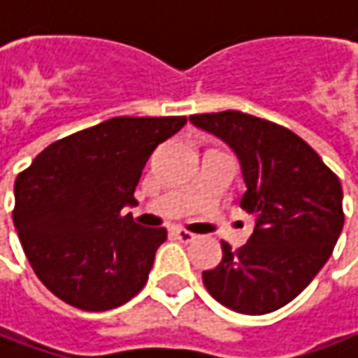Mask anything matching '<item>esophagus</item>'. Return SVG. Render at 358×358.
Instances as JSON below:
<instances>
[{"label":"esophagus","instance_id":"1","mask_svg":"<svg viewBox=\"0 0 358 358\" xmlns=\"http://www.w3.org/2000/svg\"><path fill=\"white\" fill-rule=\"evenodd\" d=\"M171 235L175 237V239L181 241V243H191V241H195V237H197V235H193L191 231H187V229H181V227H173Z\"/></svg>","mask_w":358,"mask_h":358}]
</instances>
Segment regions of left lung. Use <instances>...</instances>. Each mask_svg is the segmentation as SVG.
<instances>
[{"label": "left lung", "mask_w": 358, "mask_h": 358, "mask_svg": "<svg viewBox=\"0 0 358 358\" xmlns=\"http://www.w3.org/2000/svg\"><path fill=\"white\" fill-rule=\"evenodd\" d=\"M191 123L237 153L247 191L241 207L255 217L253 235L203 271L215 301L243 315L291 303L323 268L343 231V187L317 151L291 129L241 111L191 115Z\"/></svg>", "instance_id": "obj_1"}]
</instances>
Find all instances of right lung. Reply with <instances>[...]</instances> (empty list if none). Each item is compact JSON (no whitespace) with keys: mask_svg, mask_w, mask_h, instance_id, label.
<instances>
[{"mask_svg":"<svg viewBox=\"0 0 358 358\" xmlns=\"http://www.w3.org/2000/svg\"><path fill=\"white\" fill-rule=\"evenodd\" d=\"M187 117H113L45 147L15 179L13 225L29 265L63 303L109 310L149 279L163 227H141L125 205L159 143Z\"/></svg>","mask_w":358,"mask_h":358,"instance_id":"obj_1","label":"right lung"}]
</instances>
